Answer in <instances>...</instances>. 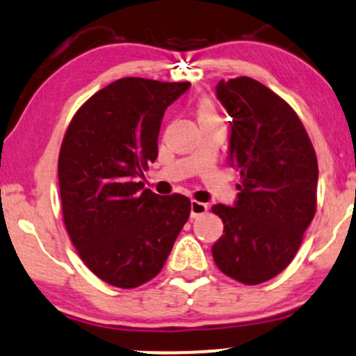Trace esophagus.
<instances>
[{"mask_svg":"<svg viewBox=\"0 0 356 356\" xmlns=\"http://www.w3.org/2000/svg\"><path fill=\"white\" fill-rule=\"evenodd\" d=\"M207 211H208V204L207 203L196 202V200L191 202V218H198V216L204 215Z\"/></svg>","mask_w":356,"mask_h":356,"instance_id":"obj_1","label":"esophagus"}]
</instances>
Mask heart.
<instances>
[{
    "label": "heart",
    "mask_w": 356,
    "mask_h": 356,
    "mask_svg": "<svg viewBox=\"0 0 356 356\" xmlns=\"http://www.w3.org/2000/svg\"><path fill=\"white\" fill-rule=\"evenodd\" d=\"M196 116H198V121L220 120V115H218V111H216L215 104H213L210 99H207V98L200 99L198 104H196Z\"/></svg>",
    "instance_id": "1"
}]
</instances>
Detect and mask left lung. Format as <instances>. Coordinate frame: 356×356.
<instances>
[{
	"label": "left lung",
	"instance_id": "obj_1",
	"mask_svg": "<svg viewBox=\"0 0 356 356\" xmlns=\"http://www.w3.org/2000/svg\"><path fill=\"white\" fill-rule=\"evenodd\" d=\"M232 116L229 156L241 183L233 207L215 204L223 235L216 266L245 285L268 282L290 265L316 211L318 161L293 108L248 76L216 85Z\"/></svg>",
	"mask_w": 356,
	"mask_h": 356
}]
</instances>
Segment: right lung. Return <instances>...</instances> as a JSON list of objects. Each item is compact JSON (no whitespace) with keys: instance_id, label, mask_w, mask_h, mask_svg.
Listing matches in <instances>:
<instances>
[{"instance_id":"add662e5","label":"right lung","mask_w":356,"mask_h":356,"mask_svg":"<svg viewBox=\"0 0 356 356\" xmlns=\"http://www.w3.org/2000/svg\"><path fill=\"white\" fill-rule=\"evenodd\" d=\"M190 83L121 78L74 113L58 158L63 221L98 278L136 288L160 273L191 202L145 188L165 110Z\"/></svg>"}]
</instances>
